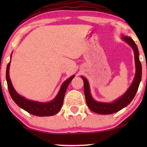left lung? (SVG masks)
I'll return each mask as SVG.
<instances>
[{"label": "left lung", "mask_w": 147, "mask_h": 147, "mask_svg": "<svg viewBox=\"0 0 147 147\" xmlns=\"http://www.w3.org/2000/svg\"><path fill=\"white\" fill-rule=\"evenodd\" d=\"M122 39L133 49L134 61H135L136 74L131 86L121 97L118 98L117 100L112 102V103H106V102L96 101L93 99L91 93H90V85L87 79L84 78V76H81L84 81V90L86 104H87L88 108L92 112H96V113L100 114H111L118 112L122 108L126 107L133 100L138 90L140 82L141 81L142 65L139 60V53H138L137 46L133 40L128 36L122 35Z\"/></svg>", "instance_id": "1"}]
</instances>
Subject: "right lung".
I'll list each match as a JSON object with an SVG mask.
<instances>
[{
    "label": "right lung",
    "instance_id": "add662e5",
    "mask_svg": "<svg viewBox=\"0 0 147 147\" xmlns=\"http://www.w3.org/2000/svg\"><path fill=\"white\" fill-rule=\"evenodd\" d=\"M10 64H11V61L8 63L7 71H6V79H7V82L8 89H9V92L12 99L20 108H23V110L29 112V114L38 116H53L59 112L62 106H63L64 96H65L67 86L71 82L72 79L75 77V76L73 75L71 76L63 82L57 95L52 101L49 102H35L33 101V100H27L23 96H20L14 89L9 77Z\"/></svg>",
    "mask_w": 147,
    "mask_h": 147
}]
</instances>
